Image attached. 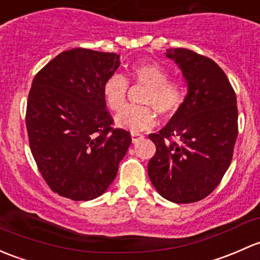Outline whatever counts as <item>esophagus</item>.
Returning <instances> with one entry per match:
<instances>
[{"mask_svg": "<svg viewBox=\"0 0 260 260\" xmlns=\"http://www.w3.org/2000/svg\"><path fill=\"white\" fill-rule=\"evenodd\" d=\"M131 137H132V142H133V143H137V142H138L139 139H141L142 137H143V136L139 135V133H137V132H132V133H131Z\"/></svg>", "mask_w": 260, "mask_h": 260, "instance_id": "1", "label": "esophagus"}]
</instances>
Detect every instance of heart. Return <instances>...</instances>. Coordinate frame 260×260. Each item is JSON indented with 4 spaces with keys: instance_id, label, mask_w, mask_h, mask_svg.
<instances>
[{
    "instance_id": "obj_1",
    "label": "heart",
    "mask_w": 260,
    "mask_h": 260,
    "mask_svg": "<svg viewBox=\"0 0 260 260\" xmlns=\"http://www.w3.org/2000/svg\"><path fill=\"white\" fill-rule=\"evenodd\" d=\"M131 80L148 87L143 105L153 107L160 116L169 117L178 111L184 98V87L178 81H169L165 67L153 62L135 64L129 70ZM128 82L121 75H113L103 84V97L112 111H119L125 103ZM116 123L124 129L139 132L155 124V112L150 107L128 106L116 116Z\"/></svg>"
}]
</instances>
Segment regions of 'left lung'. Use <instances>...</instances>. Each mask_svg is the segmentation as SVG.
<instances>
[{
    "mask_svg": "<svg viewBox=\"0 0 260 260\" xmlns=\"http://www.w3.org/2000/svg\"><path fill=\"white\" fill-rule=\"evenodd\" d=\"M187 95L159 131L151 133L155 154L148 163L152 184L173 203H193L217 188L233 157L238 136L237 97L214 61L185 48H169Z\"/></svg>",
    "mask_w": 260,
    "mask_h": 260,
    "instance_id": "obj_1",
    "label": "left lung"
}]
</instances>
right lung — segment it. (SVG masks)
<instances>
[{
	"instance_id": "right-lung-1",
	"label": "right lung",
	"mask_w": 260,
	"mask_h": 260,
	"mask_svg": "<svg viewBox=\"0 0 260 260\" xmlns=\"http://www.w3.org/2000/svg\"><path fill=\"white\" fill-rule=\"evenodd\" d=\"M119 54L64 51L35 76L27 101L29 147L43 179L72 201L102 196L118 172L131 135L112 128L103 84Z\"/></svg>"
}]
</instances>
